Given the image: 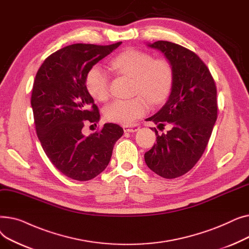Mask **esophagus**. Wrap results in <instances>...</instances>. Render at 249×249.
<instances>
[{
  "instance_id": "esophagus-1",
  "label": "esophagus",
  "mask_w": 249,
  "mask_h": 249,
  "mask_svg": "<svg viewBox=\"0 0 249 249\" xmlns=\"http://www.w3.org/2000/svg\"><path fill=\"white\" fill-rule=\"evenodd\" d=\"M123 129H124L125 132L132 133V132L138 131V130H139V126L136 125V124H135V125H125V126H123Z\"/></svg>"
}]
</instances>
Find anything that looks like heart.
Instances as JSON below:
<instances>
[{"label": "heart", "mask_w": 249, "mask_h": 249, "mask_svg": "<svg viewBox=\"0 0 249 249\" xmlns=\"http://www.w3.org/2000/svg\"><path fill=\"white\" fill-rule=\"evenodd\" d=\"M110 65L113 70L134 77V94L140 96L130 100L117 99L108 104L104 109L107 120L122 125L131 124L149 111V98L152 103L159 104L168 96L173 83V69L166 59H153L145 52L128 49L114 57ZM86 87L95 99L106 101L110 87L108 71L99 64L91 67L86 77Z\"/></svg>", "instance_id": "b5f03b06"}]
</instances>
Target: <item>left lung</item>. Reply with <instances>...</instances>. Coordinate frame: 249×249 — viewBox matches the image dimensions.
Here are the masks:
<instances>
[{
	"label": "left lung",
	"mask_w": 249,
	"mask_h": 249,
	"mask_svg": "<svg viewBox=\"0 0 249 249\" xmlns=\"http://www.w3.org/2000/svg\"><path fill=\"white\" fill-rule=\"evenodd\" d=\"M164 54L173 69L172 90L163 107L147 121L171 130L159 135L145 152L153 173L164 178L187 174L203 155L217 120V89L214 78L195 52L168 41L147 44Z\"/></svg>",
	"instance_id": "left-lung-1"
}]
</instances>
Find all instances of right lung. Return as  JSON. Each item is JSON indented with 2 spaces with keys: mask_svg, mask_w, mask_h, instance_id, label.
<instances>
[{
  "mask_svg": "<svg viewBox=\"0 0 249 249\" xmlns=\"http://www.w3.org/2000/svg\"><path fill=\"white\" fill-rule=\"evenodd\" d=\"M121 43L65 46L49 55L36 73L31 107L38 139L49 160L72 179L84 181L100 175L124 133L113 123L89 136L83 133L86 124L100 120L86 87L88 71Z\"/></svg>",
  "mask_w": 249,
  "mask_h": 249,
  "instance_id": "obj_1",
  "label": "right lung"
}]
</instances>
